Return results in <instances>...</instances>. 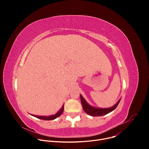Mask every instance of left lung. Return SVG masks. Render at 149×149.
<instances>
[{"label": "left lung", "instance_id": "1", "mask_svg": "<svg viewBox=\"0 0 149 149\" xmlns=\"http://www.w3.org/2000/svg\"><path fill=\"white\" fill-rule=\"evenodd\" d=\"M80 98H81V104H82L84 111L88 115L91 116H94V117L104 116L113 111L117 107V105H118L121 100H119L118 102L111 107L107 108V109H101V108L92 107V106H91L86 100H85V99L83 98V97L81 95H80Z\"/></svg>", "mask_w": 149, "mask_h": 149}]
</instances>
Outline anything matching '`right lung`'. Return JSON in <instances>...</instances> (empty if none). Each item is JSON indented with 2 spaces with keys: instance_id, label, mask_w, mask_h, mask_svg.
Wrapping results in <instances>:
<instances>
[{
  "instance_id": "right-lung-1",
  "label": "right lung",
  "mask_w": 149,
  "mask_h": 149,
  "mask_svg": "<svg viewBox=\"0 0 149 149\" xmlns=\"http://www.w3.org/2000/svg\"><path fill=\"white\" fill-rule=\"evenodd\" d=\"M63 106L64 105H62V107L61 108V109L57 113H56L55 115H52V116H36V115H33V114H31L32 116L33 117H35L38 118H39V119H41V120H54L55 118H56L57 117H59L62 113H63Z\"/></svg>"
}]
</instances>
